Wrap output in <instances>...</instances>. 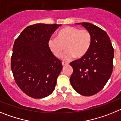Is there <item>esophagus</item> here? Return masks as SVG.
<instances>
[{"instance_id":"obj_1","label":"esophagus","mask_w":121,"mask_h":121,"mask_svg":"<svg viewBox=\"0 0 121 121\" xmlns=\"http://www.w3.org/2000/svg\"><path fill=\"white\" fill-rule=\"evenodd\" d=\"M62 64L63 66H66L67 65H68V63L65 62H62Z\"/></svg>"}]
</instances>
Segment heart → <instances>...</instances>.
Segmentation results:
<instances>
[{
    "label": "heart",
    "mask_w": 121,
    "mask_h": 121,
    "mask_svg": "<svg viewBox=\"0 0 121 121\" xmlns=\"http://www.w3.org/2000/svg\"><path fill=\"white\" fill-rule=\"evenodd\" d=\"M90 32L86 29L67 26L60 30L57 37H51L48 41L49 49L56 57H60L66 46L67 51L63 54L62 59L68 61L74 56L81 58L88 53L91 44Z\"/></svg>",
    "instance_id": "obj_1"
}]
</instances>
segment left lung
I'll return each instance as SVG.
<instances>
[{
  "mask_svg": "<svg viewBox=\"0 0 121 121\" xmlns=\"http://www.w3.org/2000/svg\"><path fill=\"white\" fill-rule=\"evenodd\" d=\"M78 24L90 32L92 40L88 53L70 64L73 68L70 83L78 93L90 96L99 92L110 78L114 49L104 30L88 22Z\"/></svg>",
  "mask_w": 121,
  "mask_h": 121,
  "instance_id": "8db88e82",
  "label": "left lung"
}]
</instances>
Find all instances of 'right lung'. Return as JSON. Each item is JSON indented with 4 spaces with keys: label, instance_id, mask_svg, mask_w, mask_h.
<instances>
[{
    "label": "right lung",
    "instance_id": "1",
    "mask_svg": "<svg viewBox=\"0 0 121 121\" xmlns=\"http://www.w3.org/2000/svg\"><path fill=\"white\" fill-rule=\"evenodd\" d=\"M60 25H30L15 40L11 68L17 86L28 96L45 98L55 88L62 65L49 49L48 41Z\"/></svg>",
    "mask_w": 121,
    "mask_h": 121
}]
</instances>
